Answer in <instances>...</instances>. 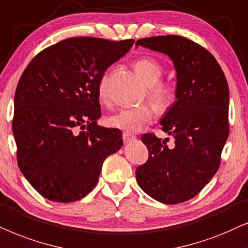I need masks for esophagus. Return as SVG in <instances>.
Listing matches in <instances>:
<instances>
[{
	"label": "esophagus",
	"mask_w": 248,
	"mask_h": 248,
	"mask_svg": "<svg viewBox=\"0 0 248 248\" xmlns=\"http://www.w3.org/2000/svg\"><path fill=\"white\" fill-rule=\"evenodd\" d=\"M135 138H136V136H134L133 134H130V133H124L122 134V140H124V143H128V141H130V140H135Z\"/></svg>",
	"instance_id": "34e87169"
}]
</instances>
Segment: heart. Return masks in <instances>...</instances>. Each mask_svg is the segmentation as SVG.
Segmentation results:
<instances>
[{
	"label": "heart",
	"instance_id": "obj_1",
	"mask_svg": "<svg viewBox=\"0 0 248 248\" xmlns=\"http://www.w3.org/2000/svg\"><path fill=\"white\" fill-rule=\"evenodd\" d=\"M133 67L138 76L147 85V96L158 112H166L177 100V86L169 80L161 79L163 67L153 58H140L134 62ZM97 94L100 101H108V77L103 76L98 81ZM154 108L151 104H141L135 108H122L108 118V124L112 128L135 133L140 130L145 124L153 120Z\"/></svg>",
	"mask_w": 248,
	"mask_h": 248
}]
</instances>
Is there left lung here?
<instances>
[{
    "instance_id": "8db88e82",
    "label": "left lung",
    "mask_w": 248,
    "mask_h": 248,
    "mask_svg": "<svg viewBox=\"0 0 248 248\" xmlns=\"http://www.w3.org/2000/svg\"><path fill=\"white\" fill-rule=\"evenodd\" d=\"M136 45L169 55L177 70V101L160 124L174 146L147 133L148 158L136 169L140 187L164 204L195 197L219 169L229 134V87L216 58L183 36L138 39Z\"/></svg>"
}]
</instances>
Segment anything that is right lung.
<instances>
[{
	"label": "right lung",
	"mask_w": 248,
	"mask_h": 248,
	"mask_svg": "<svg viewBox=\"0 0 248 248\" xmlns=\"http://www.w3.org/2000/svg\"><path fill=\"white\" fill-rule=\"evenodd\" d=\"M134 43L67 38L39 52L22 72L12 120L16 161L45 199L81 200L96 186L105 158L122 146L120 130L97 126V86Z\"/></svg>",
	"instance_id": "add662e5"
}]
</instances>
